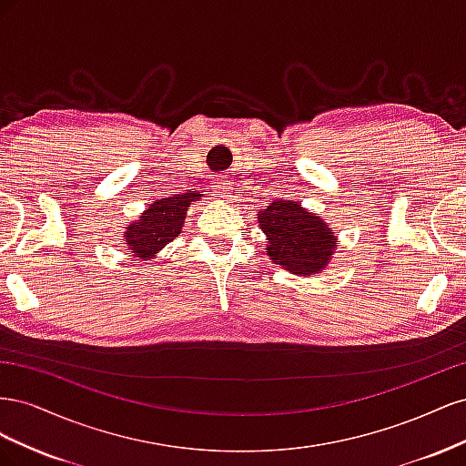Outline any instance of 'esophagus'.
<instances>
[{"instance_id":"obj_1","label":"esophagus","mask_w":466,"mask_h":466,"mask_svg":"<svg viewBox=\"0 0 466 466\" xmlns=\"http://www.w3.org/2000/svg\"><path fill=\"white\" fill-rule=\"evenodd\" d=\"M218 188L221 190L223 198L229 200V194H231V192H229V190H231V188H229V182H228V180H219V182H218Z\"/></svg>"}]
</instances>
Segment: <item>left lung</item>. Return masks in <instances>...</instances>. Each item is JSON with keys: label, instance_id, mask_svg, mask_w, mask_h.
Wrapping results in <instances>:
<instances>
[{"label": "left lung", "instance_id": "1", "mask_svg": "<svg viewBox=\"0 0 466 466\" xmlns=\"http://www.w3.org/2000/svg\"><path fill=\"white\" fill-rule=\"evenodd\" d=\"M258 223L268 237V255L293 274H319L336 248L332 228H327L311 211H305L299 202H272L258 211Z\"/></svg>", "mask_w": 466, "mask_h": 466}]
</instances>
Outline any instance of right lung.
Segmentation results:
<instances>
[{"instance_id":"1","label":"right lung","mask_w":466,"mask_h":466,"mask_svg":"<svg viewBox=\"0 0 466 466\" xmlns=\"http://www.w3.org/2000/svg\"><path fill=\"white\" fill-rule=\"evenodd\" d=\"M196 200L194 194H173L168 198L153 202L137 223H130L126 231V245L128 255L139 258H151L167 243L180 233L182 221L187 218L190 202Z\"/></svg>"}]
</instances>
